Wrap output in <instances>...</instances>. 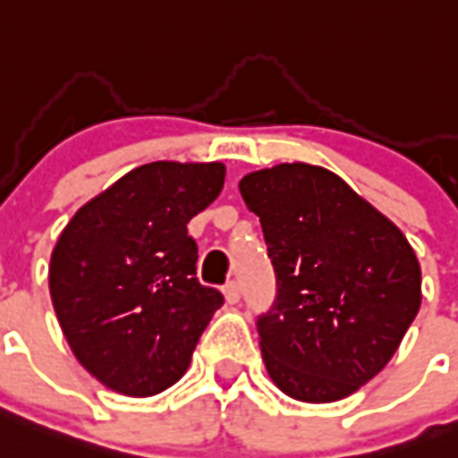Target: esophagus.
Wrapping results in <instances>:
<instances>
[{"instance_id": "34e87169", "label": "esophagus", "mask_w": 458, "mask_h": 458, "mask_svg": "<svg viewBox=\"0 0 458 458\" xmlns=\"http://www.w3.org/2000/svg\"><path fill=\"white\" fill-rule=\"evenodd\" d=\"M222 292H225L226 303H239V299H241V286H239V282H226L225 289H222Z\"/></svg>"}]
</instances>
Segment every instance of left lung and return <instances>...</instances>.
<instances>
[{"mask_svg":"<svg viewBox=\"0 0 458 458\" xmlns=\"http://www.w3.org/2000/svg\"><path fill=\"white\" fill-rule=\"evenodd\" d=\"M260 217L277 296L258 315L269 377L308 403L370 382L420 308V265L402 229L322 166L293 162L239 183Z\"/></svg>","mask_w":458,"mask_h":458,"instance_id":"left-lung-1","label":"left lung"}]
</instances>
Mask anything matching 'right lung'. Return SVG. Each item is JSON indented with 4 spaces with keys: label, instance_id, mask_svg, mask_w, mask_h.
I'll use <instances>...</instances> for the list:
<instances>
[{
    "label": "right lung",
    "instance_id": "right-lung-1",
    "mask_svg": "<svg viewBox=\"0 0 458 458\" xmlns=\"http://www.w3.org/2000/svg\"><path fill=\"white\" fill-rule=\"evenodd\" d=\"M222 162H150L85 203L56 241L49 293L73 356L105 387L152 396L181 380L225 296L196 277L191 219Z\"/></svg>",
    "mask_w": 458,
    "mask_h": 458
}]
</instances>
